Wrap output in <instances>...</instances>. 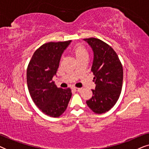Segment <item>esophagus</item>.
<instances>
[{
	"label": "esophagus",
	"mask_w": 149,
	"mask_h": 149,
	"mask_svg": "<svg viewBox=\"0 0 149 149\" xmlns=\"http://www.w3.org/2000/svg\"><path fill=\"white\" fill-rule=\"evenodd\" d=\"M73 89H74V91H77V92H80V91H81V89H82V88H79V87H73Z\"/></svg>",
	"instance_id": "esophagus-1"
}]
</instances>
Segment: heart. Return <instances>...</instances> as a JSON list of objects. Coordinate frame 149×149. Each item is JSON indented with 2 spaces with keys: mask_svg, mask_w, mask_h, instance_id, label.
Listing matches in <instances>:
<instances>
[{
  "mask_svg": "<svg viewBox=\"0 0 149 149\" xmlns=\"http://www.w3.org/2000/svg\"><path fill=\"white\" fill-rule=\"evenodd\" d=\"M73 52H74L77 59L81 58L82 56H87V54H88L86 48L85 47L84 45L81 44H78L75 45L73 48Z\"/></svg>",
  "mask_w": 149,
  "mask_h": 149,
  "instance_id": "b5f03b06",
  "label": "heart"
}]
</instances>
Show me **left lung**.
I'll use <instances>...</instances> for the list:
<instances>
[{
	"instance_id": "8db88e82",
	"label": "left lung",
	"mask_w": 149,
	"mask_h": 149,
	"mask_svg": "<svg viewBox=\"0 0 149 149\" xmlns=\"http://www.w3.org/2000/svg\"><path fill=\"white\" fill-rule=\"evenodd\" d=\"M94 54L91 71L94 77L95 89L86 103L96 114L109 111L117 102L121 92L123 70L117 53L109 45L96 38H85Z\"/></svg>"
}]
</instances>
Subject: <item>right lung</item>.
Instances as JSON below:
<instances>
[{
  "instance_id": "obj_1",
  "label": "right lung",
  "mask_w": 149,
  "mask_h": 149,
  "mask_svg": "<svg viewBox=\"0 0 149 149\" xmlns=\"http://www.w3.org/2000/svg\"><path fill=\"white\" fill-rule=\"evenodd\" d=\"M70 42L43 44L35 51L28 65L26 80L30 96L36 107L49 117L62 115L72 96L70 88H58L53 81L62 53Z\"/></svg>"
}]
</instances>
